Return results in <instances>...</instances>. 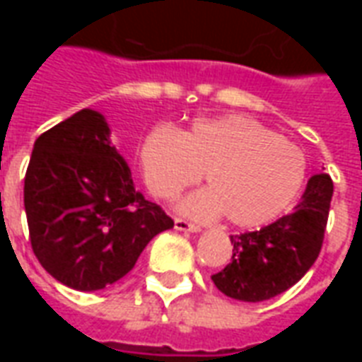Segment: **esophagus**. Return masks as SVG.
Returning <instances> with one entry per match:
<instances>
[{"instance_id": "34e87169", "label": "esophagus", "mask_w": 362, "mask_h": 362, "mask_svg": "<svg viewBox=\"0 0 362 362\" xmlns=\"http://www.w3.org/2000/svg\"><path fill=\"white\" fill-rule=\"evenodd\" d=\"M174 228H176V230H184V233H199V230H202L199 225H196V223H189V221L186 219H180V217H176V219H174Z\"/></svg>"}]
</instances>
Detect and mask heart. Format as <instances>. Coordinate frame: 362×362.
Segmentation results:
<instances>
[{
	"instance_id": "obj_1",
	"label": "heart",
	"mask_w": 362,
	"mask_h": 362,
	"mask_svg": "<svg viewBox=\"0 0 362 362\" xmlns=\"http://www.w3.org/2000/svg\"><path fill=\"white\" fill-rule=\"evenodd\" d=\"M143 180L153 196L173 199L199 182L207 189L184 197L178 211L256 228L295 204L306 180V158L293 143L240 114L197 118L178 134L155 127L139 147Z\"/></svg>"
}]
</instances>
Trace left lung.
Instances as JSON below:
<instances>
[{"label": "left lung", "instance_id": "1", "mask_svg": "<svg viewBox=\"0 0 362 362\" xmlns=\"http://www.w3.org/2000/svg\"><path fill=\"white\" fill-rule=\"evenodd\" d=\"M332 194V178L314 174L293 213L259 230L230 236L233 259L211 275L215 287L236 300L262 303L303 279L322 250Z\"/></svg>", "mask_w": 362, "mask_h": 362}]
</instances>
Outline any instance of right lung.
I'll return each instance as SVG.
<instances>
[{
  "instance_id": "obj_1",
  "label": "right lung",
  "mask_w": 362,
  "mask_h": 362,
  "mask_svg": "<svg viewBox=\"0 0 362 362\" xmlns=\"http://www.w3.org/2000/svg\"><path fill=\"white\" fill-rule=\"evenodd\" d=\"M33 252L52 277L98 291L132 272L174 221L143 197L100 112L83 108L35 141L25 176Z\"/></svg>"
}]
</instances>
